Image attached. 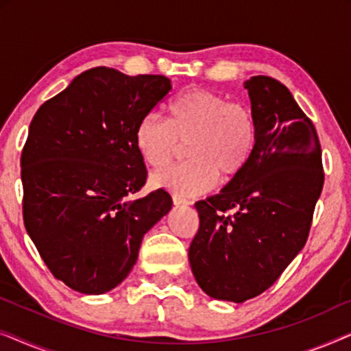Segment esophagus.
I'll list each match as a JSON object with an SVG mask.
<instances>
[{"mask_svg":"<svg viewBox=\"0 0 351 351\" xmlns=\"http://www.w3.org/2000/svg\"><path fill=\"white\" fill-rule=\"evenodd\" d=\"M172 203H174L176 208H179V206H189L190 201H186L184 198H180V196L174 195V196H172Z\"/></svg>","mask_w":351,"mask_h":351,"instance_id":"1","label":"esophagus"}]
</instances>
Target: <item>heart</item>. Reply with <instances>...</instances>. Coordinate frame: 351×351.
<instances>
[{
    "label": "heart",
    "mask_w": 351,
    "mask_h": 351,
    "mask_svg": "<svg viewBox=\"0 0 351 351\" xmlns=\"http://www.w3.org/2000/svg\"><path fill=\"white\" fill-rule=\"evenodd\" d=\"M189 161L152 177L153 185L179 196H195L230 184L246 169L257 145L256 118L246 105L206 89H190L167 105V121L147 114L136 128L143 160L162 169L185 145Z\"/></svg>",
    "instance_id": "heart-1"
}]
</instances>
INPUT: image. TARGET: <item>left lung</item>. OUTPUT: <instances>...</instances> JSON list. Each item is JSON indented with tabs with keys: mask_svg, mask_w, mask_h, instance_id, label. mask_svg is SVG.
Here are the masks:
<instances>
[{
	"mask_svg": "<svg viewBox=\"0 0 351 351\" xmlns=\"http://www.w3.org/2000/svg\"><path fill=\"white\" fill-rule=\"evenodd\" d=\"M244 89L256 152L238 179L195 203L199 228L189 249L201 289L237 304L267 291L302 251L324 184L316 129L289 89L262 75Z\"/></svg>",
	"mask_w": 351,
	"mask_h": 351,
	"instance_id": "1",
	"label": "left lung"
}]
</instances>
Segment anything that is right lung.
<instances>
[{
    "mask_svg": "<svg viewBox=\"0 0 351 351\" xmlns=\"http://www.w3.org/2000/svg\"><path fill=\"white\" fill-rule=\"evenodd\" d=\"M171 89L162 75L95 66L33 117L21 158L23 223L70 289L99 295L121 285L143 234L171 210L162 189L131 198L147 180L136 128Z\"/></svg>",
    "mask_w": 351,
    "mask_h": 351,
    "instance_id": "1",
    "label": "right lung"
}]
</instances>
